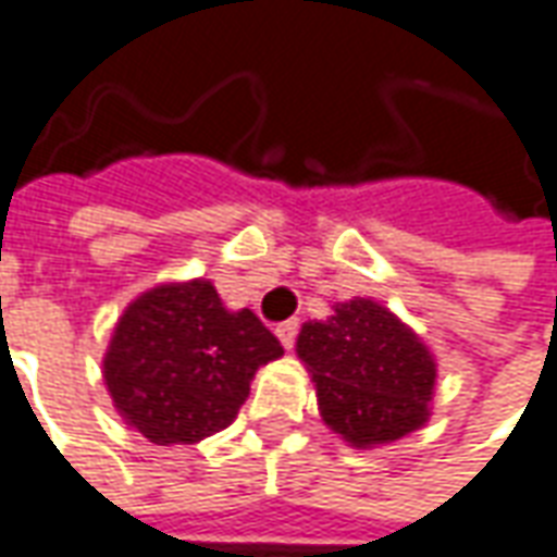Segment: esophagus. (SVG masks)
<instances>
[{
	"label": "esophagus",
	"instance_id": "esophagus-1",
	"mask_svg": "<svg viewBox=\"0 0 557 557\" xmlns=\"http://www.w3.org/2000/svg\"><path fill=\"white\" fill-rule=\"evenodd\" d=\"M298 329H301V323L298 320H286V323H280L277 326V338L283 347H293L295 338H298Z\"/></svg>",
	"mask_w": 557,
	"mask_h": 557
}]
</instances>
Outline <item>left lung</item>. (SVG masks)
I'll return each mask as SVG.
<instances>
[{
    "label": "left lung",
    "mask_w": 557,
    "mask_h": 557,
    "mask_svg": "<svg viewBox=\"0 0 557 557\" xmlns=\"http://www.w3.org/2000/svg\"><path fill=\"white\" fill-rule=\"evenodd\" d=\"M298 357L317 384L323 421L357 448L396 442L426 421L436 362L421 338L369 298L335 305L332 320H310Z\"/></svg>",
    "instance_id": "8db88e82"
}]
</instances>
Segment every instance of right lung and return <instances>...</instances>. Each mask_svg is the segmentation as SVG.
<instances>
[{"label":"right lung","instance_id":"1","mask_svg":"<svg viewBox=\"0 0 557 557\" xmlns=\"http://www.w3.org/2000/svg\"><path fill=\"white\" fill-rule=\"evenodd\" d=\"M283 347L252 310L222 308L207 280L139 295L103 359L121 418L154 445H195L225 430L259 366Z\"/></svg>","mask_w":557,"mask_h":557}]
</instances>
